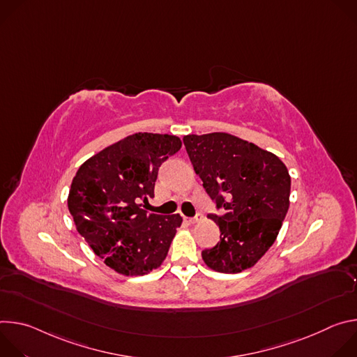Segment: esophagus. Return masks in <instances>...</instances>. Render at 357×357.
Segmentation results:
<instances>
[{
	"instance_id": "esophagus-1",
	"label": "esophagus",
	"mask_w": 357,
	"mask_h": 357,
	"mask_svg": "<svg viewBox=\"0 0 357 357\" xmlns=\"http://www.w3.org/2000/svg\"><path fill=\"white\" fill-rule=\"evenodd\" d=\"M200 220H203V216L200 213H197L195 218H185V222L189 223V225H195V223H197Z\"/></svg>"
}]
</instances>
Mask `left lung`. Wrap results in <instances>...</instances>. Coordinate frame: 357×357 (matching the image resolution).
I'll list each match as a JSON object with an SVG mask.
<instances>
[{
    "instance_id": "1",
    "label": "left lung",
    "mask_w": 357,
    "mask_h": 357,
    "mask_svg": "<svg viewBox=\"0 0 357 357\" xmlns=\"http://www.w3.org/2000/svg\"><path fill=\"white\" fill-rule=\"evenodd\" d=\"M203 188L223 208L209 218L220 241L202 251L205 264L237 274L256 264L274 244L289 208L291 176L284 162L256 144L227 132L183 137Z\"/></svg>"
}]
</instances>
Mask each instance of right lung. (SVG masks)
<instances>
[{"label": "right lung", "instance_id": "add662e5", "mask_svg": "<svg viewBox=\"0 0 357 357\" xmlns=\"http://www.w3.org/2000/svg\"><path fill=\"white\" fill-rule=\"evenodd\" d=\"M182 146L176 135L135 132L97 152L77 169L68 208L77 231L98 259L127 277L164 263L179 215L148 213L161 164Z\"/></svg>", "mask_w": 357, "mask_h": 357}]
</instances>
